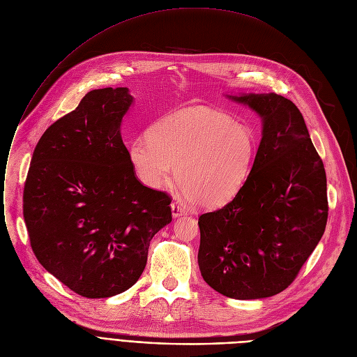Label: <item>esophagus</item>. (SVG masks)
<instances>
[{
    "instance_id": "obj_1",
    "label": "esophagus",
    "mask_w": 357,
    "mask_h": 357,
    "mask_svg": "<svg viewBox=\"0 0 357 357\" xmlns=\"http://www.w3.org/2000/svg\"><path fill=\"white\" fill-rule=\"evenodd\" d=\"M172 213H173V217H178V215L185 214V208L178 202H173L172 203Z\"/></svg>"
}]
</instances>
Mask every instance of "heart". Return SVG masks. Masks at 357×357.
Instances as JSON below:
<instances>
[{"instance_id": "b5f03b06", "label": "heart", "mask_w": 357, "mask_h": 357, "mask_svg": "<svg viewBox=\"0 0 357 357\" xmlns=\"http://www.w3.org/2000/svg\"><path fill=\"white\" fill-rule=\"evenodd\" d=\"M256 153L252 130L225 113L184 109L158 120L149 137L128 147L131 167L143 184L158 188L176 180L187 197L203 207L230 200L248 178Z\"/></svg>"}]
</instances>
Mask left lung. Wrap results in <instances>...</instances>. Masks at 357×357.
<instances>
[{"label":"left lung","mask_w":357,"mask_h":357,"mask_svg":"<svg viewBox=\"0 0 357 357\" xmlns=\"http://www.w3.org/2000/svg\"><path fill=\"white\" fill-rule=\"evenodd\" d=\"M233 98L263 117V137L234 199L199 218V266L223 296L263 298L293 283L324 233L326 172L294 102L274 93Z\"/></svg>","instance_id":"1"}]
</instances>
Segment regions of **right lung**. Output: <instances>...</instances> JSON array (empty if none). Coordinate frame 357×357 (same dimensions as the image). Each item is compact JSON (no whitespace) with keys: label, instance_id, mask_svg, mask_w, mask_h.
Wrapping results in <instances>:
<instances>
[{"label":"right lung","instance_id":"obj_1","mask_svg":"<svg viewBox=\"0 0 357 357\" xmlns=\"http://www.w3.org/2000/svg\"><path fill=\"white\" fill-rule=\"evenodd\" d=\"M126 87L87 93L52 123L33 153L22 196L31 249L74 293L112 297L146 267L153 236L172 222V197L137 178L120 134Z\"/></svg>","mask_w":357,"mask_h":357}]
</instances>
